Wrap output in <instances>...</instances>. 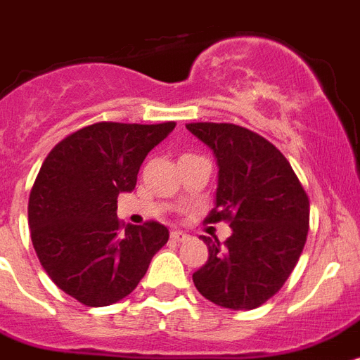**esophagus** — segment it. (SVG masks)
Returning <instances> with one entry per match:
<instances>
[{
  "mask_svg": "<svg viewBox=\"0 0 360 360\" xmlns=\"http://www.w3.org/2000/svg\"><path fill=\"white\" fill-rule=\"evenodd\" d=\"M170 240L175 241V243H181V241L188 240V234H186V232H181V231H174L170 234Z\"/></svg>",
  "mask_w": 360,
  "mask_h": 360,
  "instance_id": "esophagus-1",
  "label": "esophagus"
}]
</instances>
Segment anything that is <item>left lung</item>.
I'll list each match as a JSON object with an SVG mask.
<instances>
[{"label": "left lung", "mask_w": 360, "mask_h": 360, "mask_svg": "<svg viewBox=\"0 0 360 360\" xmlns=\"http://www.w3.org/2000/svg\"><path fill=\"white\" fill-rule=\"evenodd\" d=\"M186 128L216 153V207L205 221H226L225 243L201 236L208 259L194 273L198 291L216 306L255 309L274 297L306 245L309 198L289 161L262 135L226 122Z\"/></svg>", "instance_id": "obj_1"}]
</instances>
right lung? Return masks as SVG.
I'll use <instances>...</instances> for the list:
<instances>
[{"instance_id":"1","label":"right lung","mask_w":360,"mask_h":360,"mask_svg":"<svg viewBox=\"0 0 360 360\" xmlns=\"http://www.w3.org/2000/svg\"><path fill=\"white\" fill-rule=\"evenodd\" d=\"M175 122H96L45 157L29 195L31 240L41 267L87 307L110 306L137 288L168 241L157 221L124 225L117 198L131 192L148 152Z\"/></svg>"}]
</instances>
